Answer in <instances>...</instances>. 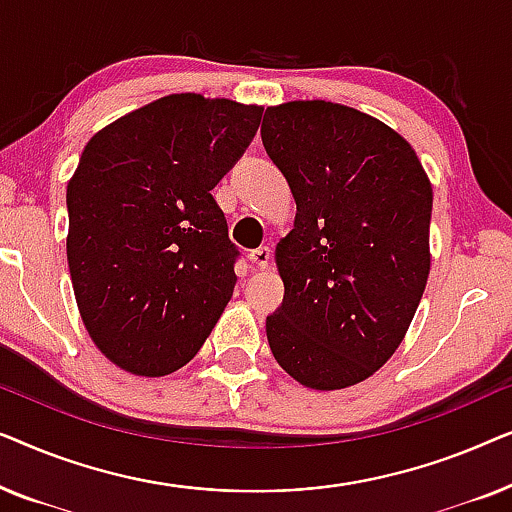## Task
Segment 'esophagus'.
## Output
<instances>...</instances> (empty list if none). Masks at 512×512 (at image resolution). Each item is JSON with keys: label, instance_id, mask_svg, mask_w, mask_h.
I'll use <instances>...</instances> for the list:
<instances>
[{"label": "esophagus", "instance_id": "obj_1", "mask_svg": "<svg viewBox=\"0 0 512 512\" xmlns=\"http://www.w3.org/2000/svg\"><path fill=\"white\" fill-rule=\"evenodd\" d=\"M270 258H272V251H270L268 247H258V249H254V251H251V254H249L251 265H254V268H258V270L268 268Z\"/></svg>", "mask_w": 512, "mask_h": 512}]
</instances>
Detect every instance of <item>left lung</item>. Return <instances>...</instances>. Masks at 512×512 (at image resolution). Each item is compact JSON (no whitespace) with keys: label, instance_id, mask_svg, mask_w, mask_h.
Instances as JSON below:
<instances>
[{"label":"left lung","instance_id":"obj_1","mask_svg":"<svg viewBox=\"0 0 512 512\" xmlns=\"http://www.w3.org/2000/svg\"><path fill=\"white\" fill-rule=\"evenodd\" d=\"M261 137L298 209L275 249L272 356L303 387H354L391 359L422 300L431 181L394 128L345 104L268 107Z\"/></svg>","mask_w":512,"mask_h":512}]
</instances>
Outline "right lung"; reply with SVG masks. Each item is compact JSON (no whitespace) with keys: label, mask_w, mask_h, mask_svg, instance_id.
Wrapping results in <instances>:
<instances>
[{"label":"right lung","mask_w":512,"mask_h":512,"mask_svg":"<svg viewBox=\"0 0 512 512\" xmlns=\"http://www.w3.org/2000/svg\"><path fill=\"white\" fill-rule=\"evenodd\" d=\"M263 107L160 97L95 132L67 184V263L83 326L125 373L170 375L198 354L237 282L212 198Z\"/></svg>","instance_id":"obj_1"}]
</instances>
